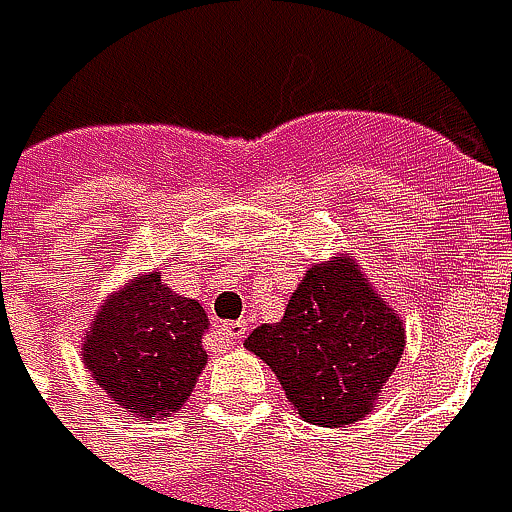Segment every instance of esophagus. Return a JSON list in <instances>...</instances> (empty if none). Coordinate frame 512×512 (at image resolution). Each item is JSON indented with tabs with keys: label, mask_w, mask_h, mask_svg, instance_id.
<instances>
[{
	"label": "esophagus",
	"mask_w": 512,
	"mask_h": 512,
	"mask_svg": "<svg viewBox=\"0 0 512 512\" xmlns=\"http://www.w3.org/2000/svg\"><path fill=\"white\" fill-rule=\"evenodd\" d=\"M246 323H222L219 326V335H222V341L228 344V347H237V344H243V338H246Z\"/></svg>",
	"instance_id": "esophagus-1"
}]
</instances>
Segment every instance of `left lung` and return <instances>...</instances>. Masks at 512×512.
I'll return each mask as SVG.
<instances>
[{
  "label": "left lung",
  "instance_id": "obj_1",
  "mask_svg": "<svg viewBox=\"0 0 512 512\" xmlns=\"http://www.w3.org/2000/svg\"><path fill=\"white\" fill-rule=\"evenodd\" d=\"M403 347L406 323L353 255L311 263L284 317L257 326L246 341L272 367L296 415L317 427L367 418Z\"/></svg>",
  "mask_w": 512,
  "mask_h": 512
}]
</instances>
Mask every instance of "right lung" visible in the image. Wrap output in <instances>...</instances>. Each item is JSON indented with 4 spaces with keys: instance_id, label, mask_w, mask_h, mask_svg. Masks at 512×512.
Wrapping results in <instances>:
<instances>
[{
    "instance_id": "1",
    "label": "right lung",
    "mask_w": 512,
    "mask_h": 512,
    "mask_svg": "<svg viewBox=\"0 0 512 512\" xmlns=\"http://www.w3.org/2000/svg\"><path fill=\"white\" fill-rule=\"evenodd\" d=\"M207 329L201 302L174 293L162 272H142L94 311L82 364L124 415L165 421L186 406L207 367Z\"/></svg>"
}]
</instances>
